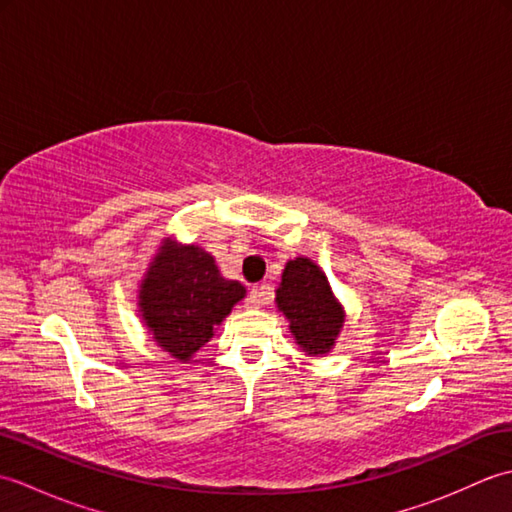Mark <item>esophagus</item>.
Here are the masks:
<instances>
[{
	"mask_svg": "<svg viewBox=\"0 0 512 512\" xmlns=\"http://www.w3.org/2000/svg\"><path fill=\"white\" fill-rule=\"evenodd\" d=\"M270 295H273V288H270L268 284H259V286H255L253 290H250V295H248V299H246V306H248V308L262 306L264 301L270 299Z\"/></svg>",
	"mask_w": 512,
	"mask_h": 512,
	"instance_id": "esophagus-1",
	"label": "esophagus"
}]
</instances>
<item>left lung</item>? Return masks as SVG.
<instances>
[{
  "label": "left lung",
  "mask_w": 512,
  "mask_h": 512,
  "mask_svg": "<svg viewBox=\"0 0 512 512\" xmlns=\"http://www.w3.org/2000/svg\"><path fill=\"white\" fill-rule=\"evenodd\" d=\"M277 306L290 319V330L308 354H325L343 325L328 277L310 259L297 257L286 264L277 290Z\"/></svg>",
  "instance_id": "left-lung-1"
}]
</instances>
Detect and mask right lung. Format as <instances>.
<instances>
[{"label":"right lung","mask_w":512,"mask_h":512,"mask_svg":"<svg viewBox=\"0 0 512 512\" xmlns=\"http://www.w3.org/2000/svg\"><path fill=\"white\" fill-rule=\"evenodd\" d=\"M244 295V286L224 279L200 246L167 242L147 270L140 312L162 350L187 361Z\"/></svg>","instance_id":"obj_1"}]
</instances>
